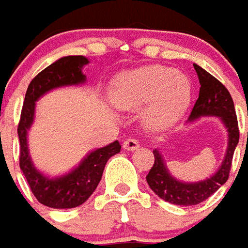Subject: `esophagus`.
<instances>
[{
  "label": "esophagus",
  "instance_id": "34e87169",
  "mask_svg": "<svg viewBox=\"0 0 248 248\" xmlns=\"http://www.w3.org/2000/svg\"><path fill=\"white\" fill-rule=\"evenodd\" d=\"M123 148L125 149V151H136L139 148V141L138 140H135V139H127L124 144H123Z\"/></svg>",
  "mask_w": 248,
  "mask_h": 248
}]
</instances>
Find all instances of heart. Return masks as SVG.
I'll return each instance as SVG.
<instances>
[{"label":"heart","instance_id":"1","mask_svg":"<svg viewBox=\"0 0 248 248\" xmlns=\"http://www.w3.org/2000/svg\"><path fill=\"white\" fill-rule=\"evenodd\" d=\"M192 84L186 75L161 65L123 72L110 87L112 103L123 110L144 108V127L161 132L172 127L188 109Z\"/></svg>","mask_w":248,"mask_h":248}]
</instances>
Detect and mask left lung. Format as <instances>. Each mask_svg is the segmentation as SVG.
I'll use <instances>...</instances> for the list:
<instances>
[{
    "label": "left lung",
    "mask_w": 248,
    "mask_h": 248,
    "mask_svg": "<svg viewBox=\"0 0 248 248\" xmlns=\"http://www.w3.org/2000/svg\"><path fill=\"white\" fill-rule=\"evenodd\" d=\"M194 68L199 77L200 91L187 123H194L200 117H217L227 129V149L217 172L199 182H183L172 176L164 156L159 149H154L155 163L147 175V183L160 199L176 205L199 204L217 192L227 182L233 151L239 143L238 119L227 88L198 64H194Z\"/></svg>",
    "instance_id": "1"
}]
</instances>
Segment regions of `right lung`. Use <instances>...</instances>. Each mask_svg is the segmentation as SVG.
Here are the masks:
<instances>
[{"label":"right lung","mask_w":248,"mask_h":248,"mask_svg":"<svg viewBox=\"0 0 248 248\" xmlns=\"http://www.w3.org/2000/svg\"><path fill=\"white\" fill-rule=\"evenodd\" d=\"M87 64H89V60L84 56L61 57L31 80L24 100L17 129L20 139V168L36 199L50 208H75L87 202L99 186L107 161L121 149L117 140L105 147L93 149L73 170L59 176H49L33 164L28 133L34 121L36 103L53 89L85 84L87 76L82 73V68Z\"/></svg>","instance_id":"right-lung-1"}]
</instances>
